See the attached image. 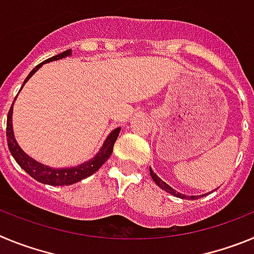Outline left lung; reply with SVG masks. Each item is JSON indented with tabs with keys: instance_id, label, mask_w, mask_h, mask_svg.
<instances>
[{
	"instance_id": "left-lung-1",
	"label": "left lung",
	"mask_w": 254,
	"mask_h": 254,
	"mask_svg": "<svg viewBox=\"0 0 254 254\" xmlns=\"http://www.w3.org/2000/svg\"><path fill=\"white\" fill-rule=\"evenodd\" d=\"M150 174H151V178H152V181H154L155 183H156V185H158L159 187L161 188V190H167L168 193L173 194V196L179 197V198H187V199H196V198H198V197H199V196H186V194H182V193H179V192H177V190H173V188L170 187V186H168L167 183H165V182H163V181H161V179L159 178V177L156 176V174H155V173L152 172L151 169H150Z\"/></svg>"
}]
</instances>
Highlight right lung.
<instances>
[{
  "mask_svg": "<svg viewBox=\"0 0 254 254\" xmlns=\"http://www.w3.org/2000/svg\"><path fill=\"white\" fill-rule=\"evenodd\" d=\"M69 55H71V49H67V51L62 52V53H60V55L48 58V60H46L44 62L38 64V66H35L34 68L31 69V72L29 73L28 77L25 78V81H24L22 86L25 85V82L28 81L31 76L34 75V72H37L42 64H46V62H51V61L61 60V58L67 57V56ZM15 99H16V98H15ZM12 105H11L10 111H8L7 123H6V138H7L8 150H10L13 159L16 160V163L19 164L20 167L25 170L29 176L33 177L35 181L40 182V183H44V185H49V186L73 185V183H76V182L81 181V179H85L89 176H91V174H94V173L99 169L103 164L109 159V156H111L112 152H113L114 142H116L117 138H118V134H120L121 128H116L111 132V134L108 136L107 140H105L104 143H103L102 149L99 150V152H98V154H96L91 160L86 161V163L84 164H80V165H77V167L64 168V169H53V168L46 167V165H43V164H40L38 163V161L33 160V159H31L30 156H28L25 152L20 149L19 145H17L16 140H15V137H13V131H12Z\"/></svg>",
  "mask_w": 254,
  "mask_h": 254,
  "instance_id": "add662e5",
  "label": "right lung"
}]
</instances>
